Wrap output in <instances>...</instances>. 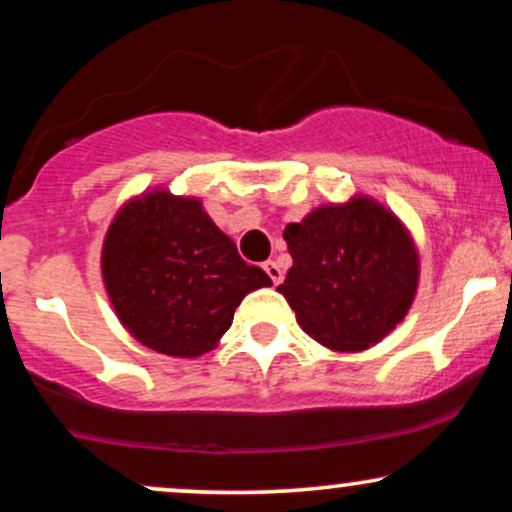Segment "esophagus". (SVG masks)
Masks as SVG:
<instances>
[{
    "label": "esophagus",
    "mask_w": 512,
    "mask_h": 512,
    "mask_svg": "<svg viewBox=\"0 0 512 512\" xmlns=\"http://www.w3.org/2000/svg\"><path fill=\"white\" fill-rule=\"evenodd\" d=\"M264 272L269 274V279H272L274 283H281V279H283V272H281V267H279V264H276L274 260L264 262Z\"/></svg>",
    "instance_id": "esophagus-1"
}]
</instances>
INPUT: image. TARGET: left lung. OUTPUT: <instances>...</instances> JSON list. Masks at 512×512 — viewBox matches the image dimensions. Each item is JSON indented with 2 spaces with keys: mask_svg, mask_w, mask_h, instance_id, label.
Instances as JSON below:
<instances>
[{
  "mask_svg": "<svg viewBox=\"0 0 512 512\" xmlns=\"http://www.w3.org/2000/svg\"><path fill=\"white\" fill-rule=\"evenodd\" d=\"M293 267L276 291L300 329L336 353H362L403 322L420 286L408 226L369 195L329 202L283 231Z\"/></svg>",
  "mask_w": 512,
  "mask_h": 512,
  "instance_id": "left-lung-1",
  "label": "left lung"
}]
</instances>
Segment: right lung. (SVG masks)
<instances>
[{
	"instance_id": "1",
	"label": "right lung",
	"mask_w": 512,
	"mask_h": 512,
	"mask_svg": "<svg viewBox=\"0 0 512 512\" xmlns=\"http://www.w3.org/2000/svg\"><path fill=\"white\" fill-rule=\"evenodd\" d=\"M102 281L123 329L169 357L219 346L245 295L272 286L200 197L152 188L123 202L102 243Z\"/></svg>"
}]
</instances>
